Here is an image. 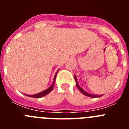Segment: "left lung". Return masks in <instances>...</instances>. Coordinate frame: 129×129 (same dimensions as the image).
<instances>
[{
	"instance_id": "obj_1",
	"label": "left lung",
	"mask_w": 129,
	"mask_h": 129,
	"mask_svg": "<svg viewBox=\"0 0 129 129\" xmlns=\"http://www.w3.org/2000/svg\"><path fill=\"white\" fill-rule=\"evenodd\" d=\"M74 77H75V80H76V86H77V88L79 89V90L81 92L82 94H84V95H86V96H88V97H90V98H100V97H101L103 95H94V94H88V93H87L86 92H85L84 90L82 88H81L80 86H79V84L77 83V78H76V76H74Z\"/></svg>"
}]
</instances>
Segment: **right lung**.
I'll use <instances>...</instances> for the list:
<instances>
[{
    "label": "right lung",
    "instance_id": "1",
    "mask_svg": "<svg viewBox=\"0 0 129 129\" xmlns=\"http://www.w3.org/2000/svg\"><path fill=\"white\" fill-rule=\"evenodd\" d=\"M58 71H59V70H58ZM58 71L57 72L56 74H55V75L54 79H53V84H52V85H51V86H50L48 88H47V89L43 91V92H40V93H39V94H34V95H26L28 97H31V98H42V97L44 96V95H47L48 94H49V93H50V92L52 90V89H53V86H54V84H55V78H56V76H57V74Z\"/></svg>",
    "mask_w": 129,
    "mask_h": 129
}]
</instances>
